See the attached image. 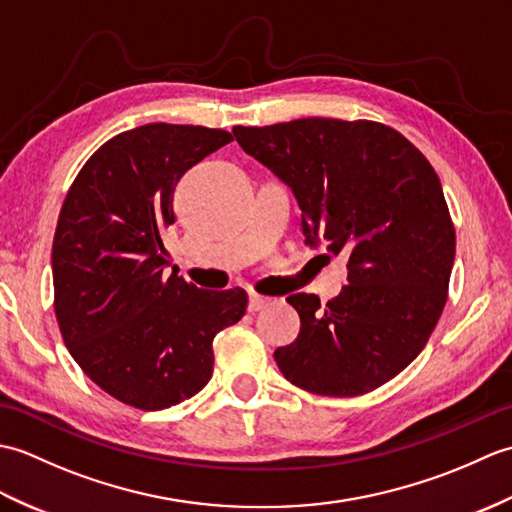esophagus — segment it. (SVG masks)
I'll list each match as a JSON object with an SVG mask.
<instances>
[{
	"label": "esophagus",
	"mask_w": 512,
	"mask_h": 512,
	"mask_svg": "<svg viewBox=\"0 0 512 512\" xmlns=\"http://www.w3.org/2000/svg\"><path fill=\"white\" fill-rule=\"evenodd\" d=\"M268 303H270L268 297L255 295V292H253V295L248 297V310H250V312H259V310H264V308L268 306Z\"/></svg>",
	"instance_id": "1"
}]
</instances>
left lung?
<instances>
[{"label": "left lung", "mask_w": 512, "mask_h": 512, "mask_svg": "<svg viewBox=\"0 0 512 512\" xmlns=\"http://www.w3.org/2000/svg\"><path fill=\"white\" fill-rule=\"evenodd\" d=\"M233 134L295 193L306 242L350 255L328 306L306 292L286 299L301 330L275 350L281 374L317 396L385 385L422 352L449 297L455 228L436 169L376 121L312 116Z\"/></svg>", "instance_id": "obj_1"}]
</instances>
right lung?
I'll list each match as a JSON object with an SVG mask.
<instances>
[{"label": "right lung", "instance_id": "1", "mask_svg": "<svg viewBox=\"0 0 512 512\" xmlns=\"http://www.w3.org/2000/svg\"><path fill=\"white\" fill-rule=\"evenodd\" d=\"M200 125L149 123L107 140L65 195L52 242L54 314L72 358L105 394L143 411L187 400L213 374L215 334L244 317L242 288L165 277L173 191L231 143Z\"/></svg>", "mask_w": 512, "mask_h": 512}]
</instances>
